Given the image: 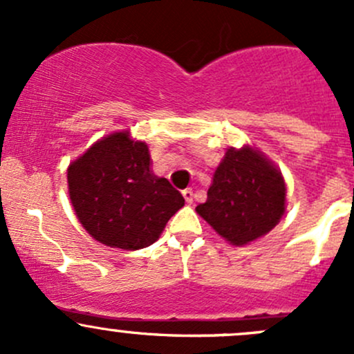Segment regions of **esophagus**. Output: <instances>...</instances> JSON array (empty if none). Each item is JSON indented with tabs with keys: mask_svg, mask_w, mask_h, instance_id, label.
<instances>
[{
	"mask_svg": "<svg viewBox=\"0 0 354 354\" xmlns=\"http://www.w3.org/2000/svg\"><path fill=\"white\" fill-rule=\"evenodd\" d=\"M181 194H183V198L187 200V203L194 202V190H192V188H185V190L181 192Z\"/></svg>",
	"mask_w": 354,
	"mask_h": 354,
	"instance_id": "1",
	"label": "esophagus"
}]
</instances>
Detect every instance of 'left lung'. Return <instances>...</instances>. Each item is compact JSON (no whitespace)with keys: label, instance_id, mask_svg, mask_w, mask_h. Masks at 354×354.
<instances>
[{"label":"left lung","instance_id":"8db88e82","mask_svg":"<svg viewBox=\"0 0 354 354\" xmlns=\"http://www.w3.org/2000/svg\"><path fill=\"white\" fill-rule=\"evenodd\" d=\"M286 181L279 167L253 145L230 147L216 167L197 214L227 243L245 246L266 236L286 210Z\"/></svg>","mask_w":354,"mask_h":354}]
</instances>
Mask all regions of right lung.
Returning a JSON list of instances; mask_svg holds the SVG:
<instances>
[{
	"label": "right lung",
	"instance_id": "obj_1",
	"mask_svg": "<svg viewBox=\"0 0 354 354\" xmlns=\"http://www.w3.org/2000/svg\"><path fill=\"white\" fill-rule=\"evenodd\" d=\"M68 195L84 230L121 250L156 243L185 205L180 192L152 173L147 144L128 130L99 138L70 162Z\"/></svg>",
	"mask_w": 354,
	"mask_h": 354
}]
</instances>
